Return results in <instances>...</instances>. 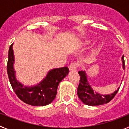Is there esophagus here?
I'll return each mask as SVG.
<instances>
[{
    "instance_id": "esophagus-1",
    "label": "esophagus",
    "mask_w": 129,
    "mask_h": 129,
    "mask_svg": "<svg viewBox=\"0 0 129 129\" xmlns=\"http://www.w3.org/2000/svg\"><path fill=\"white\" fill-rule=\"evenodd\" d=\"M77 68V64L76 62H72L69 66V70L70 71H76Z\"/></svg>"
}]
</instances>
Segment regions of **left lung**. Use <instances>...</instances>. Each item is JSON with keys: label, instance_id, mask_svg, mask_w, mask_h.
<instances>
[{"label": "left lung", "instance_id": "1", "mask_svg": "<svg viewBox=\"0 0 129 129\" xmlns=\"http://www.w3.org/2000/svg\"><path fill=\"white\" fill-rule=\"evenodd\" d=\"M123 68L125 69V60L124 55L121 57ZM80 76V81L77 88V95L79 98L84 104L90 106H98L109 103L114 98L118 93L119 87L114 93L108 95H102L96 92H94L91 85L88 81V76L86 72L84 70L78 72Z\"/></svg>", "mask_w": 129, "mask_h": 129}]
</instances>
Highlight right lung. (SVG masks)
Instances as JSON below:
<instances>
[{
	"instance_id": "obj_1",
	"label": "right lung",
	"mask_w": 129,
	"mask_h": 129,
	"mask_svg": "<svg viewBox=\"0 0 129 129\" xmlns=\"http://www.w3.org/2000/svg\"><path fill=\"white\" fill-rule=\"evenodd\" d=\"M14 53L13 44L10 46L7 72L11 87L20 100L32 106H45L53 101L57 95L59 84L69 72L68 67L53 68L48 72L46 77L37 85L24 86L16 79L14 69Z\"/></svg>"
}]
</instances>
